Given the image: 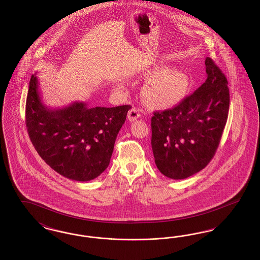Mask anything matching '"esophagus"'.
Returning <instances> with one entry per match:
<instances>
[{
	"label": "esophagus",
	"mask_w": 260,
	"mask_h": 260,
	"mask_svg": "<svg viewBox=\"0 0 260 260\" xmlns=\"http://www.w3.org/2000/svg\"><path fill=\"white\" fill-rule=\"evenodd\" d=\"M139 117H140V113H139V110H138L137 108L131 109V110L128 111V114H127V119H128L129 122L136 121Z\"/></svg>",
	"instance_id": "1"
}]
</instances>
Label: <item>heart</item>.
I'll list each match as a JSON object with an SVG mask.
<instances>
[{
    "instance_id": "heart-1",
    "label": "heart",
    "mask_w": 260,
    "mask_h": 260,
    "mask_svg": "<svg viewBox=\"0 0 260 260\" xmlns=\"http://www.w3.org/2000/svg\"><path fill=\"white\" fill-rule=\"evenodd\" d=\"M148 81L141 89L143 102L153 109H171L179 104L187 94L190 83L188 76L166 65L154 64L143 71Z\"/></svg>"
}]
</instances>
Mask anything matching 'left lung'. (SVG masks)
<instances>
[{"instance_id": "obj_1", "label": "left lung", "mask_w": 260, "mask_h": 260, "mask_svg": "<svg viewBox=\"0 0 260 260\" xmlns=\"http://www.w3.org/2000/svg\"><path fill=\"white\" fill-rule=\"evenodd\" d=\"M207 80L173 109L154 112L151 145L165 176L184 179L213 158L229 111L228 82L213 60L206 58Z\"/></svg>"}]
</instances>
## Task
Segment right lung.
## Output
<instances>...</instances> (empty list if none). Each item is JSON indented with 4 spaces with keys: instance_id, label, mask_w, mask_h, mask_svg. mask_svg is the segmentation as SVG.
<instances>
[{
    "instance_id": "right-lung-1",
    "label": "right lung",
    "mask_w": 260,
    "mask_h": 260,
    "mask_svg": "<svg viewBox=\"0 0 260 260\" xmlns=\"http://www.w3.org/2000/svg\"><path fill=\"white\" fill-rule=\"evenodd\" d=\"M131 105L87 107L73 102L60 109L47 107L32 75L26 99V126L41 158L63 176L88 181L109 166L114 144Z\"/></svg>"
}]
</instances>
